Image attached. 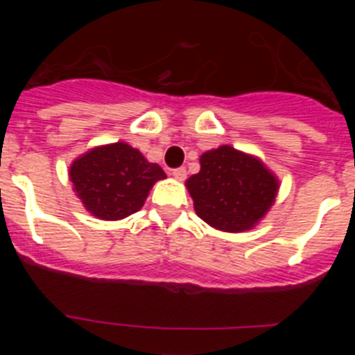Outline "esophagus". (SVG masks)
I'll use <instances>...</instances> for the list:
<instances>
[{
  "instance_id": "obj_1",
  "label": "esophagus",
  "mask_w": 355,
  "mask_h": 355,
  "mask_svg": "<svg viewBox=\"0 0 355 355\" xmlns=\"http://www.w3.org/2000/svg\"><path fill=\"white\" fill-rule=\"evenodd\" d=\"M172 175H174L175 180L184 181V180H187V168H184V167L174 168V171H172Z\"/></svg>"
}]
</instances>
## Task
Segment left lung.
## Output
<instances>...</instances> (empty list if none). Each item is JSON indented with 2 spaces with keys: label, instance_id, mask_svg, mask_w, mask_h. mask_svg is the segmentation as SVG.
<instances>
[{
  "label": "left lung",
  "instance_id": "8db88e82",
  "mask_svg": "<svg viewBox=\"0 0 355 355\" xmlns=\"http://www.w3.org/2000/svg\"><path fill=\"white\" fill-rule=\"evenodd\" d=\"M187 187L202 220L220 231L240 233L268 211L279 184L259 159L222 146L200 156V172Z\"/></svg>",
  "mask_w": 355,
  "mask_h": 355
}]
</instances>
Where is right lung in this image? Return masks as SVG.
I'll use <instances>...</instances> for the list:
<instances>
[{
    "label": "right lung",
    "mask_w": 355,
    "mask_h": 355,
    "mask_svg": "<svg viewBox=\"0 0 355 355\" xmlns=\"http://www.w3.org/2000/svg\"><path fill=\"white\" fill-rule=\"evenodd\" d=\"M71 181L92 215L119 220L139 211L149 190L165 178L159 165L124 142L96 147L71 165Z\"/></svg>",
    "instance_id": "add662e5"
}]
</instances>
